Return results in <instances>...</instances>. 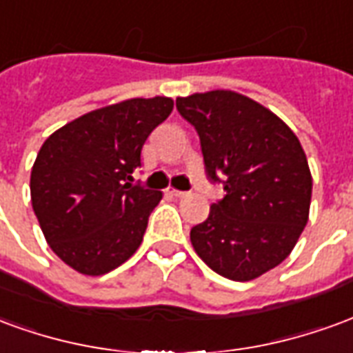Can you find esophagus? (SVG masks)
Returning a JSON list of instances; mask_svg holds the SVG:
<instances>
[{
  "instance_id": "1",
  "label": "esophagus",
  "mask_w": 353,
  "mask_h": 353,
  "mask_svg": "<svg viewBox=\"0 0 353 353\" xmlns=\"http://www.w3.org/2000/svg\"><path fill=\"white\" fill-rule=\"evenodd\" d=\"M168 192L172 194V196H176V199H183V196H187V194H189V192L177 191V189H168Z\"/></svg>"
}]
</instances>
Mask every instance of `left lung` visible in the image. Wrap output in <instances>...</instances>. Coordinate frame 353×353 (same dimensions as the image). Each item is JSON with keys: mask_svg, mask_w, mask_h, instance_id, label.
Instances as JSON below:
<instances>
[{"mask_svg": "<svg viewBox=\"0 0 353 353\" xmlns=\"http://www.w3.org/2000/svg\"><path fill=\"white\" fill-rule=\"evenodd\" d=\"M176 108L199 132L208 177L225 191L191 229L192 248L223 278L255 280L288 257L308 223L303 145L270 109L232 90L177 98Z\"/></svg>", "mask_w": 353, "mask_h": 353, "instance_id": "obj_1", "label": "left lung"}]
</instances>
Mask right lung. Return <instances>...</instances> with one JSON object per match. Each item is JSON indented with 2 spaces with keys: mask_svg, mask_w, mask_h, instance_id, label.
Masks as SVG:
<instances>
[{
  "mask_svg": "<svg viewBox=\"0 0 353 353\" xmlns=\"http://www.w3.org/2000/svg\"><path fill=\"white\" fill-rule=\"evenodd\" d=\"M174 109L166 96L94 109L45 139L30 177L35 217L50 250L87 276L123 265L143 240L162 192L132 185L141 147Z\"/></svg>",
  "mask_w": 353,
  "mask_h": 353,
  "instance_id": "obj_1",
  "label": "right lung"
}]
</instances>
